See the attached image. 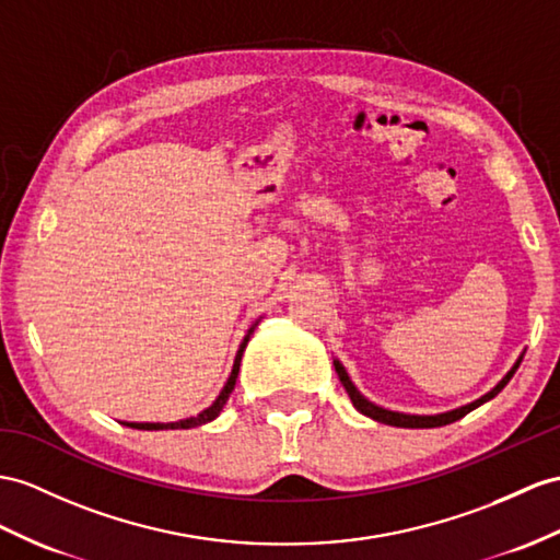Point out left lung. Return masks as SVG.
Returning <instances> with one entry per match:
<instances>
[{
	"label": "left lung",
	"mask_w": 560,
	"mask_h": 560,
	"mask_svg": "<svg viewBox=\"0 0 560 560\" xmlns=\"http://www.w3.org/2000/svg\"><path fill=\"white\" fill-rule=\"evenodd\" d=\"M521 361H523V359H517V363L506 373V377H503L501 383H499L492 392L485 394L482 399H477V401H472V404H468V406H460V408H456V411L440 413V416H406V413H397V411H387V408H380V406H375V404H371V401L361 397L359 389L351 385V380H349V375H347V371H345V365L339 363V361H335V371H337V375H339V383L345 385L347 394L351 397V404L357 406V411H361L363 416L373 418V420H377V422H385V425H394V428H440V425H448V422H454V420L463 418L466 413H470L472 408H477L480 404H485V401H489L492 397H497V394H499L503 387H506V383L513 377V373L517 371V365H521Z\"/></svg>",
	"instance_id": "8db88e82"
}]
</instances>
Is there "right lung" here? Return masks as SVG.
I'll use <instances>...</instances> for the list:
<instances>
[{
	"instance_id": "add662e5",
	"label": "right lung",
	"mask_w": 560,
	"mask_h": 560,
	"mask_svg": "<svg viewBox=\"0 0 560 560\" xmlns=\"http://www.w3.org/2000/svg\"><path fill=\"white\" fill-rule=\"evenodd\" d=\"M254 327H256V325H252V330L247 332V337H244V342L240 345V351H237V357H235V365H233V373H230L223 392L218 394V399L207 408V411H201V413L195 416V418L177 420V422H126V425H128V428H135V430H189V428L203 425V422H211L218 413L223 411V406H225V401H228V397H230V392L235 389V380H237V373H240L242 353H244V347H247V342H249V335L254 332Z\"/></svg>"
}]
</instances>
